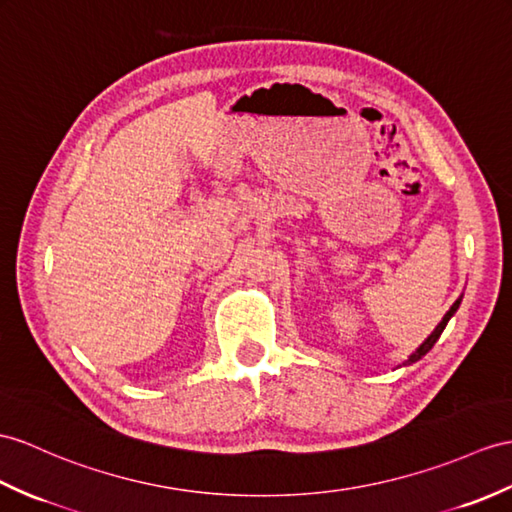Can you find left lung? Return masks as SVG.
I'll use <instances>...</instances> for the list:
<instances>
[{
    "label": "left lung",
    "mask_w": 512,
    "mask_h": 512,
    "mask_svg": "<svg viewBox=\"0 0 512 512\" xmlns=\"http://www.w3.org/2000/svg\"><path fill=\"white\" fill-rule=\"evenodd\" d=\"M460 302H463V295H460L458 299H456V302L452 304V308L450 310H447V313H445V317L441 319V323H439V326H436L434 330H432V334L428 336V339L426 341H423L419 347H417V350L413 352V354H410L406 360H404V363L400 365V367H408V365H413V363H417V360H421L423 356H426L430 350H432V347H434V343L436 341H439V336L443 334V330H445V326H447V321H450L452 317H454V313H456V310H458V306H460Z\"/></svg>",
    "instance_id": "8db88e82"
}]
</instances>
